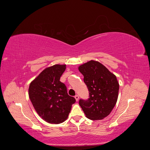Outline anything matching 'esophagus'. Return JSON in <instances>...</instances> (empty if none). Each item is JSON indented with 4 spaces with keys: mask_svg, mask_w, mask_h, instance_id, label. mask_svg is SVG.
<instances>
[{
    "mask_svg": "<svg viewBox=\"0 0 150 150\" xmlns=\"http://www.w3.org/2000/svg\"><path fill=\"white\" fill-rule=\"evenodd\" d=\"M74 98H75V99H76V101H78V100H79V96H78V95H76V96H74Z\"/></svg>",
    "mask_w": 150,
    "mask_h": 150,
    "instance_id": "esophagus-1",
    "label": "esophagus"
}]
</instances>
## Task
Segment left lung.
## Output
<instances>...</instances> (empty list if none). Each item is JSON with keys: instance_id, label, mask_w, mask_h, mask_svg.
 Returning <instances> with one entry per match:
<instances>
[{"instance_id": "8db88e82", "label": "left lung", "mask_w": 150, "mask_h": 150, "mask_svg": "<svg viewBox=\"0 0 150 150\" xmlns=\"http://www.w3.org/2000/svg\"><path fill=\"white\" fill-rule=\"evenodd\" d=\"M84 76L89 98L79 104L88 119L100 120L108 116L117 102L119 83L115 74L100 62L90 61L79 67Z\"/></svg>"}]
</instances>
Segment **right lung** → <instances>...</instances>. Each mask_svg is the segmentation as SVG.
<instances>
[{
	"mask_svg": "<svg viewBox=\"0 0 150 150\" xmlns=\"http://www.w3.org/2000/svg\"><path fill=\"white\" fill-rule=\"evenodd\" d=\"M66 65L56 64L47 67L30 84L29 96L39 116L51 124H59L69 116L74 98L67 92L61 76Z\"/></svg>",
	"mask_w": 150,
	"mask_h": 150,
	"instance_id": "obj_1",
	"label": "right lung"
}]
</instances>
